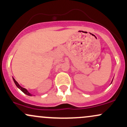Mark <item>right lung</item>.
Listing matches in <instances>:
<instances>
[{"instance_id": "1", "label": "right lung", "mask_w": 127, "mask_h": 127, "mask_svg": "<svg viewBox=\"0 0 127 127\" xmlns=\"http://www.w3.org/2000/svg\"><path fill=\"white\" fill-rule=\"evenodd\" d=\"M12 79H13V81H14V82L15 84L16 85V86H17V87H18V88H19V89H20V90H21V91H22V92H23L25 94L27 95H28V96H32V94H31V93H30V92H29L28 91V90H26V89H25V88H23V87H21V86H20V85H19V83H18L17 82L16 80H15V79L14 78H12Z\"/></svg>"}]
</instances>
